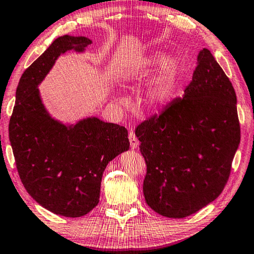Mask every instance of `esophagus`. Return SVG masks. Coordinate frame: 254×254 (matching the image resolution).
I'll return each instance as SVG.
<instances>
[{
	"instance_id": "34e87169",
	"label": "esophagus",
	"mask_w": 254,
	"mask_h": 254,
	"mask_svg": "<svg viewBox=\"0 0 254 254\" xmlns=\"http://www.w3.org/2000/svg\"><path fill=\"white\" fill-rule=\"evenodd\" d=\"M128 140H130L131 149H136L137 147H139V140H137V137H136L134 132L128 133Z\"/></svg>"
}]
</instances>
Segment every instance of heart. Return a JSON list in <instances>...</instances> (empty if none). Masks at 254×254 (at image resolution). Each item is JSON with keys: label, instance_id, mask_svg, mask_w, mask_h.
Wrapping results in <instances>:
<instances>
[{"label": "heart", "instance_id": "obj_1", "mask_svg": "<svg viewBox=\"0 0 254 254\" xmlns=\"http://www.w3.org/2000/svg\"><path fill=\"white\" fill-rule=\"evenodd\" d=\"M158 67H160V69L145 91V101L151 109H159L174 100L183 74L182 65L178 59L157 51L145 58L139 66L131 68L127 75V78H131L137 75V71L150 72L156 70ZM115 100L122 105L127 103V98L123 94H117Z\"/></svg>", "mask_w": 254, "mask_h": 254}]
</instances>
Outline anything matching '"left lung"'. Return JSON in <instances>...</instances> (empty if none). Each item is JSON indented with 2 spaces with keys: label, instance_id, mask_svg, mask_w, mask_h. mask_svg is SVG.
I'll use <instances>...</instances> for the list:
<instances>
[{
  "label": "left lung",
  "instance_id": "8db88e82",
  "mask_svg": "<svg viewBox=\"0 0 254 254\" xmlns=\"http://www.w3.org/2000/svg\"><path fill=\"white\" fill-rule=\"evenodd\" d=\"M184 96L136 127L147 163L143 194L154 212L183 218L221 194L240 144L236 95L208 49Z\"/></svg>",
  "mask_w": 254,
  "mask_h": 254
}]
</instances>
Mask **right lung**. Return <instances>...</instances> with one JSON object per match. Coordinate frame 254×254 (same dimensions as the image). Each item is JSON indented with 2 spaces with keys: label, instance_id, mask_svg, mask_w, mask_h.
I'll use <instances>...</instances> for the list:
<instances>
[{
  "label": "right lung",
  "instance_id": "1",
  "mask_svg": "<svg viewBox=\"0 0 254 254\" xmlns=\"http://www.w3.org/2000/svg\"><path fill=\"white\" fill-rule=\"evenodd\" d=\"M92 40L62 36L21 76L8 124L16 168L30 196L54 214L80 217L100 201L109 162L130 149L127 130L96 117L59 121L47 110L39 85L67 51L83 54Z\"/></svg>",
  "mask_w": 254,
  "mask_h": 254
}]
</instances>
